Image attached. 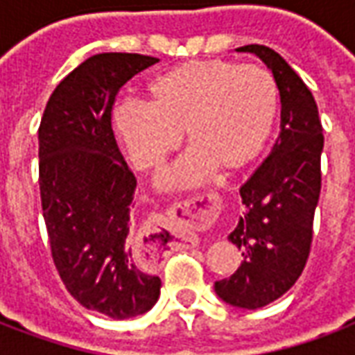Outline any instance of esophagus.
<instances>
[{
    "instance_id": "1",
    "label": "esophagus",
    "mask_w": 355,
    "mask_h": 355,
    "mask_svg": "<svg viewBox=\"0 0 355 355\" xmlns=\"http://www.w3.org/2000/svg\"><path fill=\"white\" fill-rule=\"evenodd\" d=\"M173 218L192 224L198 228H205L215 223L220 215V198L216 192H205L192 196L188 200L175 203L171 207Z\"/></svg>"
}]
</instances>
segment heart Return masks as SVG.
<instances>
[{
  "label": "heart",
  "instance_id": "b5f03b06",
  "mask_svg": "<svg viewBox=\"0 0 355 355\" xmlns=\"http://www.w3.org/2000/svg\"><path fill=\"white\" fill-rule=\"evenodd\" d=\"M146 98L148 106L121 102L114 131L140 171L159 169L184 135L190 155L162 180L173 188L253 162L272 135L279 93L264 66L188 60L150 81Z\"/></svg>",
  "mask_w": 355,
  "mask_h": 355
}]
</instances>
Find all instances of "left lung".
<instances>
[{
	"label": "left lung",
	"instance_id": "left-lung-1",
	"mask_svg": "<svg viewBox=\"0 0 355 355\" xmlns=\"http://www.w3.org/2000/svg\"><path fill=\"white\" fill-rule=\"evenodd\" d=\"M274 73L282 102V131L272 152L239 188L245 213L228 239L241 266L215 283L224 302L257 310L295 285L308 261L313 213L321 190L323 129L310 89L282 55L266 45H245Z\"/></svg>",
	"mask_w": 355,
	"mask_h": 355
}]
</instances>
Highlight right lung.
I'll use <instances>...</instances> for the list:
<instances>
[{"mask_svg": "<svg viewBox=\"0 0 355 355\" xmlns=\"http://www.w3.org/2000/svg\"><path fill=\"white\" fill-rule=\"evenodd\" d=\"M159 58L137 53L89 57L60 81L40 123V192L51 254L81 306L112 320L148 312L162 279L131 247L137 178L112 129L116 94Z\"/></svg>", "mask_w": 355, "mask_h": 355, "instance_id": "1", "label": "right lung"}]
</instances>
